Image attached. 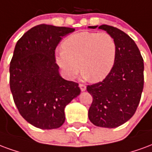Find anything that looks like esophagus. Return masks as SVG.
Segmentation results:
<instances>
[{
    "instance_id": "esophagus-1",
    "label": "esophagus",
    "mask_w": 152,
    "mask_h": 152,
    "mask_svg": "<svg viewBox=\"0 0 152 152\" xmlns=\"http://www.w3.org/2000/svg\"><path fill=\"white\" fill-rule=\"evenodd\" d=\"M79 87H80L81 91H85V90H86V88H87V87H86V86H85V85L83 83L79 84Z\"/></svg>"
}]
</instances>
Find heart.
Returning a JSON list of instances; mask_svg holds the SVG:
<instances>
[{"mask_svg":"<svg viewBox=\"0 0 152 152\" xmlns=\"http://www.w3.org/2000/svg\"><path fill=\"white\" fill-rule=\"evenodd\" d=\"M61 48L56 62L68 78H74L81 68L84 77L103 80L113 69L117 57V43L107 32L75 33L63 41Z\"/></svg>","mask_w":152,"mask_h":152,"instance_id":"obj_1","label":"heart"}]
</instances>
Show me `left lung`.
I'll use <instances>...</instances> for the list:
<instances>
[{
	"mask_svg": "<svg viewBox=\"0 0 152 152\" xmlns=\"http://www.w3.org/2000/svg\"><path fill=\"white\" fill-rule=\"evenodd\" d=\"M99 28L114 38L117 57L104 80L87 87L93 98L88 117L95 126L116 128L129 120L137 110L144 84V64L138 48L127 34L108 25Z\"/></svg>",
	"mask_w": 152,
	"mask_h": 152,
	"instance_id": "obj_1",
	"label": "left lung"
}]
</instances>
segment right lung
Returning a JSON list of instances; mask_svg holds the SVG:
<instances>
[{"instance_id":"1","label":"right lung","mask_w":152,"mask_h":152,"mask_svg":"<svg viewBox=\"0 0 152 152\" xmlns=\"http://www.w3.org/2000/svg\"><path fill=\"white\" fill-rule=\"evenodd\" d=\"M75 28L47 24L35 26L18 39L10 65V86L21 116L43 129L59 128L65 108L80 94L78 83L59 75L55 50L63 36Z\"/></svg>"}]
</instances>
